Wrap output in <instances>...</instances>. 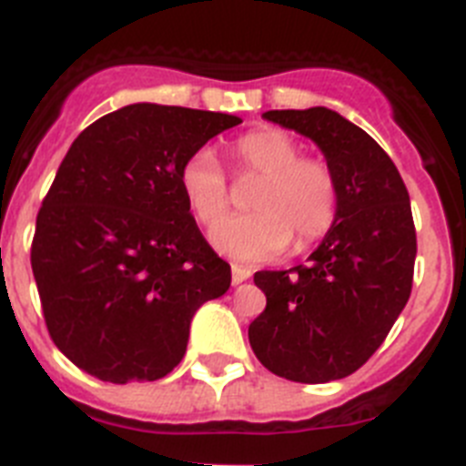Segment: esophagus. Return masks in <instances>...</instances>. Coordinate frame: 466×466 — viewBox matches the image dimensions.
Returning <instances> with one entry per match:
<instances>
[{
	"label": "esophagus",
	"mask_w": 466,
	"mask_h": 466,
	"mask_svg": "<svg viewBox=\"0 0 466 466\" xmlns=\"http://www.w3.org/2000/svg\"><path fill=\"white\" fill-rule=\"evenodd\" d=\"M249 278H252V270L245 268V266H233V268H230V279H233V284H242Z\"/></svg>",
	"instance_id": "obj_1"
}]
</instances>
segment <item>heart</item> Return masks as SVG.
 Returning a JSON list of instances; mask_svg holds the SVG:
<instances>
[{
    "label": "heart",
    "instance_id": "1",
    "mask_svg": "<svg viewBox=\"0 0 466 466\" xmlns=\"http://www.w3.org/2000/svg\"><path fill=\"white\" fill-rule=\"evenodd\" d=\"M238 175L258 177L249 196L252 214L226 217L209 233L221 254L238 261H263L296 236L308 249L331 230L339 214V179L324 158L300 156V144L278 127H258L230 144ZM179 188L200 226L228 208V182L209 151L188 156L179 167Z\"/></svg>",
    "mask_w": 466,
    "mask_h": 466
}]
</instances>
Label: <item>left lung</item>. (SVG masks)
<instances>
[{
	"instance_id": "1",
	"label": "left lung",
	"mask_w": 466,
	"mask_h": 466,
	"mask_svg": "<svg viewBox=\"0 0 466 466\" xmlns=\"http://www.w3.org/2000/svg\"><path fill=\"white\" fill-rule=\"evenodd\" d=\"M263 118L306 135L339 179V214L322 245L289 270H258L266 310L249 324L254 355L294 382L340 380L369 361L413 287L410 198L380 144L327 106Z\"/></svg>"
}]
</instances>
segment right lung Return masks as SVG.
Here are the masks:
<instances>
[{
    "instance_id": "add662e5",
    "label": "right lung",
    "mask_w": 466,
    "mask_h": 466,
    "mask_svg": "<svg viewBox=\"0 0 466 466\" xmlns=\"http://www.w3.org/2000/svg\"><path fill=\"white\" fill-rule=\"evenodd\" d=\"M238 123L139 102L74 139L36 214L30 261L53 343L81 371L116 385L167 376L198 308L228 291L230 266L198 230L179 167Z\"/></svg>"
}]
</instances>
